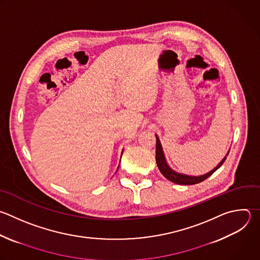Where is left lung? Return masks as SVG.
<instances>
[{"mask_svg": "<svg viewBox=\"0 0 260 260\" xmlns=\"http://www.w3.org/2000/svg\"><path fill=\"white\" fill-rule=\"evenodd\" d=\"M228 154L218 163V165L215 168H213L211 171L207 172V174H205L203 176L194 177V176L183 175V174H180V172H177V171H175L174 169H171L169 167V165L166 162V159H165V156H164V153H163V150H162V146H161L160 140H159L158 136L156 135V163H157V166H158L161 174L167 180H169L170 182L175 183V184H178V185H195V184H199V183L205 181L207 178H209L213 174L214 171H216L222 165V163L226 159Z\"/></svg>", "mask_w": 260, "mask_h": 260, "instance_id": "left-lung-1", "label": "left lung"}]
</instances>
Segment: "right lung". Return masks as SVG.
Returning a JSON list of instances; mask_svg holds the SVG:
<instances>
[{
  "mask_svg": "<svg viewBox=\"0 0 260 260\" xmlns=\"http://www.w3.org/2000/svg\"><path fill=\"white\" fill-rule=\"evenodd\" d=\"M121 155H122V153H121Z\"/></svg>",
  "mask_w": 260,
  "mask_h": 260,
  "instance_id": "1",
  "label": "right lung"
}]
</instances>
